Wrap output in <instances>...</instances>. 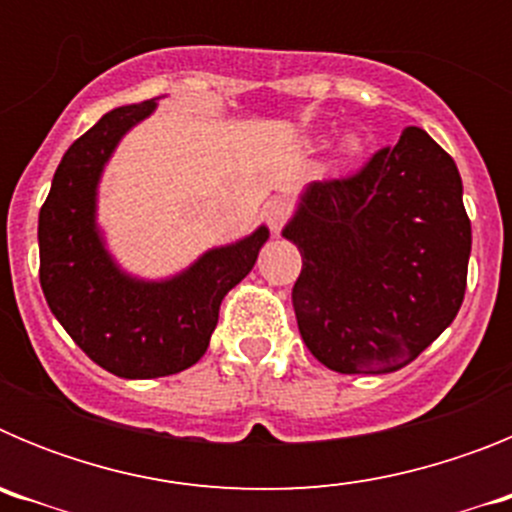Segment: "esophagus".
<instances>
[{"instance_id": "34e87169", "label": "esophagus", "mask_w": 512, "mask_h": 512, "mask_svg": "<svg viewBox=\"0 0 512 512\" xmlns=\"http://www.w3.org/2000/svg\"><path fill=\"white\" fill-rule=\"evenodd\" d=\"M289 217V205L284 200H271L269 207H266V223H269V228L274 230V233H279V230L284 228V223H287Z\"/></svg>"}]
</instances>
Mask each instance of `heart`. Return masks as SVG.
<instances>
[{
  "label": "heart",
  "instance_id": "heart-1",
  "mask_svg": "<svg viewBox=\"0 0 512 512\" xmlns=\"http://www.w3.org/2000/svg\"><path fill=\"white\" fill-rule=\"evenodd\" d=\"M343 151L356 153V151H359V143H356V140H346V143H343Z\"/></svg>",
  "mask_w": 512,
  "mask_h": 512
}]
</instances>
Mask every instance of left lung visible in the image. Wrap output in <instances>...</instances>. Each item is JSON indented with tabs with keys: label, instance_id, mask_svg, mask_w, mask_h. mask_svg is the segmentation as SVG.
I'll return each instance as SVG.
<instances>
[{
	"label": "left lung",
	"instance_id": "left-lung-1",
	"mask_svg": "<svg viewBox=\"0 0 512 512\" xmlns=\"http://www.w3.org/2000/svg\"><path fill=\"white\" fill-rule=\"evenodd\" d=\"M284 238L302 253L292 287L300 336L333 372H397L464 302L472 223L461 176L420 128L356 174L312 182Z\"/></svg>",
	"mask_w": 512,
	"mask_h": 512
}]
</instances>
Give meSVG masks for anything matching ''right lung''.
<instances>
[{"label":"right lung","instance_id":"right-lung-1","mask_svg":"<svg viewBox=\"0 0 512 512\" xmlns=\"http://www.w3.org/2000/svg\"><path fill=\"white\" fill-rule=\"evenodd\" d=\"M153 99L107 112L63 153L40 207V287L76 346L115 377L184 372L205 356L220 302L259 259L261 225L233 246L212 248L164 282L133 279L112 261L97 230V184L107 158Z\"/></svg>","mask_w":512,"mask_h":512}]
</instances>
